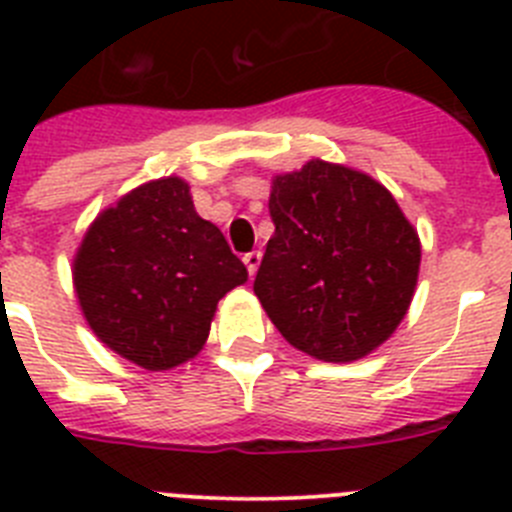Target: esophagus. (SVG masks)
Returning a JSON list of instances; mask_svg holds the SVG:
<instances>
[{
    "instance_id": "1",
    "label": "esophagus",
    "mask_w": 512,
    "mask_h": 512,
    "mask_svg": "<svg viewBox=\"0 0 512 512\" xmlns=\"http://www.w3.org/2000/svg\"><path fill=\"white\" fill-rule=\"evenodd\" d=\"M243 264H246V269H248V274H256V271H259V264H261V253L259 251H251V253H246V256H243Z\"/></svg>"
}]
</instances>
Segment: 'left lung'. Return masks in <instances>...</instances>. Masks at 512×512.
Returning a JSON list of instances; mask_svg holds the SVG:
<instances>
[{
  "mask_svg": "<svg viewBox=\"0 0 512 512\" xmlns=\"http://www.w3.org/2000/svg\"><path fill=\"white\" fill-rule=\"evenodd\" d=\"M274 235L253 292L289 343L320 361L364 359L413 302L420 238L372 176L312 158L271 179Z\"/></svg>",
  "mask_w": 512,
  "mask_h": 512,
  "instance_id": "left-lung-1",
  "label": "left lung"
}]
</instances>
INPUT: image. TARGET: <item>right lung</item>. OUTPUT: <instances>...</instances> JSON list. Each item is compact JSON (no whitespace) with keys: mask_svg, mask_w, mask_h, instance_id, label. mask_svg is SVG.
<instances>
[{"mask_svg":"<svg viewBox=\"0 0 512 512\" xmlns=\"http://www.w3.org/2000/svg\"><path fill=\"white\" fill-rule=\"evenodd\" d=\"M246 279L179 176L140 184L99 212L74 259L76 297L94 336L148 372L200 354L217 302Z\"/></svg>","mask_w":512,"mask_h":512,"instance_id":"add662e5","label":"right lung"}]
</instances>
